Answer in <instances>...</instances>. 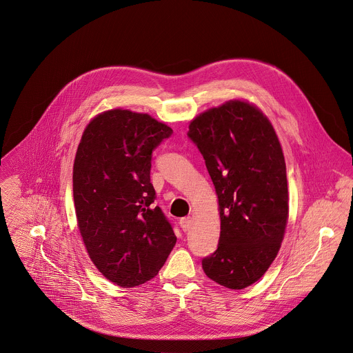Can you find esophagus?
Here are the masks:
<instances>
[{
	"label": "esophagus",
	"instance_id": "1",
	"mask_svg": "<svg viewBox=\"0 0 353 353\" xmlns=\"http://www.w3.org/2000/svg\"><path fill=\"white\" fill-rule=\"evenodd\" d=\"M191 225H192V221H191V219H190V217H184V219H181V220H180V227H181V230H183L184 232L190 231Z\"/></svg>",
	"mask_w": 353,
	"mask_h": 353
}]
</instances>
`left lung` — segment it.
<instances>
[{"instance_id":"1","label":"left lung","mask_w":353,"mask_h":353,"mask_svg":"<svg viewBox=\"0 0 353 353\" xmlns=\"http://www.w3.org/2000/svg\"><path fill=\"white\" fill-rule=\"evenodd\" d=\"M188 137L205 159L221 220L217 250L202 268L224 288L245 289L267 272L285 236L289 192L279 139L263 111L242 100L199 114Z\"/></svg>"}]
</instances>
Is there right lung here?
I'll use <instances>...</instances> for the list:
<instances>
[{
	"label": "right lung",
	"instance_id": "1",
	"mask_svg": "<svg viewBox=\"0 0 353 353\" xmlns=\"http://www.w3.org/2000/svg\"><path fill=\"white\" fill-rule=\"evenodd\" d=\"M172 128L148 114L110 110L82 133L72 169L78 228L96 268L121 288L157 276L176 245L170 221L154 206L152 151Z\"/></svg>",
	"mask_w": 353,
	"mask_h": 353
}]
</instances>
